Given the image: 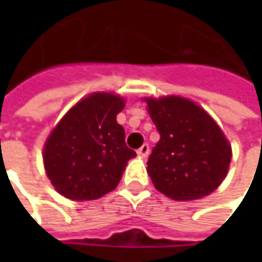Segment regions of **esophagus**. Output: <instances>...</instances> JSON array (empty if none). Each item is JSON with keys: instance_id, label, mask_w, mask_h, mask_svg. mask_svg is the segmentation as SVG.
I'll return each instance as SVG.
<instances>
[{"instance_id": "obj_1", "label": "esophagus", "mask_w": 262, "mask_h": 262, "mask_svg": "<svg viewBox=\"0 0 262 262\" xmlns=\"http://www.w3.org/2000/svg\"><path fill=\"white\" fill-rule=\"evenodd\" d=\"M136 153H138V156H139V158H142V159L148 158V155H150V147H148V144L141 145V148H139Z\"/></svg>"}]
</instances>
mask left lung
Masks as SVG:
<instances>
[{"label":"left lung","mask_w":262,"mask_h":262,"mask_svg":"<svg viewBox=\"0 0 262 262\" xmlns=\"http://www.w3.org/2000/svg\"><path fill=\"white\" fill-rule=\"evenodd\" d=\"M142 100L161 135L147 162L155 188L178 202L214 192L228 176L232 159L222 127L202 106L181 95Z\"/></svg>","instance_id":"8db88e82"}]
</instances>
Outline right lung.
<instances>
[{"label": "right lung", "mask_w": 262, "mask_h": 262, "mask_svg": "<svg viewBox=\"0 0 262 262\" xmlns=\"http://www.w3.org/2000/svg\"><path fill=\"white\" fill-rule=\"evenodd\" d=\"M126 100L92 92L77 101L50 132L42 151L54 189L70 200H95L114 191L136 153L126 145L117 115Z\"/></svg>", "instance_id": "right-lung-1"}]
</instances>
